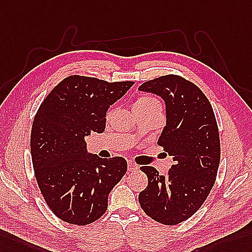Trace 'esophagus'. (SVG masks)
<instances>
[{
    "mask_svg": "<svg viewBox=\"0 0 252 252\" xmlns=\"http://www.w3.org/2000/svg\"><path fill=\"white\" fill-rule=\"evenodd\" d=\"M139 168H138V165L134 163V162H132V161H129L127 163V170L129 171V172H133V171H136V170H138Z\"/></svg>",
    "mask_w": 252,
    "mask_h": 252,
    "instance_id": "34e87169",
    "label": "esophagus"
}]
</instances>
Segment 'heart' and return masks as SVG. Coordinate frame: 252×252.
<instances>
[{
    "mask_svg": "<svg viewBox=\"0 0 252 252\" xmlns=\"http://www.w3.org/2000/svg\"><path fill=\"white\" fill-rule=\"evenodd\" d=\"M133 110H161V105L155 98L142 96L133 103Z\"/></svg>",
    "mask_w": 252,
    "mask_h": 252,
    "instance_id": "heart-1",
    "label": "heart"
}]
</instances>
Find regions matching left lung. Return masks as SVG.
Listing matches in <instances>:
<instances>
[{
	"label": "left lung",
	"instance_id": "8db88e82",
	"mask_svg": "<svg viewBox=\"0 0 252 252\" xmlns=\"http://www.w3.org/2000/svg\"><path fill=\"white\" fill-rule=\"evenodd\" d=\"M139 91L163 99L167 122L157 143L174 161L165 175L150 165L140 168L149 184L139 202L147 216L174 225L191 217L214 186L220 160L216 119L203 92L182 77L161 76Z\"/></svg>",
	"mask_w": 252,
	"mask_h": 252
}]
</instances>
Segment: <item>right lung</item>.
Instances as JSON below:
<instances>
[{
	"instance_id": "obj_1",
	"label": "right lung",
	"mask_w": 252,
	"mask_h": 252,
	"mask_svg": "<svg viewBox=\"0 0 252 252\" xmlns=\"http://www.w3.org/2000/svg\"><path fill=\"white\" fill-rule=\"evenodd\" d=\"M133 83L70 76L36 113L31 133L35 176L48 206L63 221L85 225L99 219L109 193L125 175L124 158L102 159L89 153L85 138L105 131L110 106Z\"/></svg>"
}]
</instances>
